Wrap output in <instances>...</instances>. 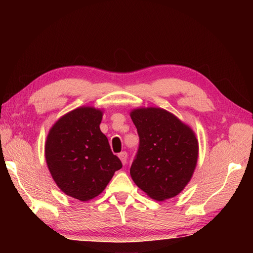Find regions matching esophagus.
Returning <instances> with one entry per match:
<instances>
[{"instance_id": "34e87169", "label": "esophagus", "mask_w": 253, "mask_h": 253, "mask_svg": "<svg viewBox=\"0 0 253 253\" xmlns=\"http://www.w3.org/2000/svg\"><path fill=\"white\" fill-rule=\"evenodd\" d=\"M118 157H120V159H121V161H122V163L125 165L126 163H127V158H128V154H127V152L126 151H124V152H121L120 154H118Z\"/></svg>"}]
</instances>
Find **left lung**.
Wrapping results in <instances>:
<instances>
[{"instance_id": "obj_1", "label": "left lung", "mask_w": 253, "mask_h": 253, "mask_svg": "<svg viewBox=\"0 0 253 253\" xmlns=\"http://www.w3.org/2000/svg\"><path fill=\"white\" fill-rule=\"evenodd\" d=\"M139 136L130 175L158 201L173 198L190 180L198 160V140L189 127L169 112L148 107L130 113Z\"/></svg>"}]
</instances>
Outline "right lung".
<instances>
[{
  "instance_id": "right-lung-1",
  "label": "right lung",
  "mask_w": 253,
  "mask_h": 253,
  "mask_svg": "<svg viewBox=\"0 0 253 253\" xmlns=\"http://www.w3.org/2000/svg\"><path fill=\"white\" fill-rule=\"evenodd\" d=\"M102 112L79 107L58 120L47 135L45 159L58 188L80 201L105 189L122 162L100 130Z\"/></svg>"
}]
</instances>
